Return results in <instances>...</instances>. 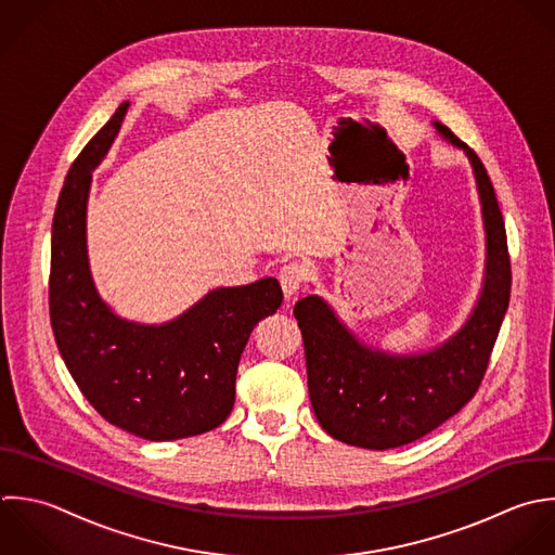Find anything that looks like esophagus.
<instances>
[{
  "mask_svg": "<svg viewBox=\"0 0 555 555\" xmlns=\"http://www.w3.org/2000/svg\"><path fill=\"white\" fill-rule=\"evenodd\" d=\"M305 279H307V268H305L302 263H298V261L285 263V266L281 268V272H279V281H281V287H283L285 298L296 296V292L302 287Z\"/></svg>",
  "mask_w": 555,
  "mask_h": 555,
  "instance_id": "esophagus-1",
  "label": "esophagus"
}]
</instances>
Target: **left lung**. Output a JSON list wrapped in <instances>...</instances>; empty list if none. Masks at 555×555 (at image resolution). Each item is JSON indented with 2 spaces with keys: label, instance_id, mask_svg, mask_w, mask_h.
Masks as SVG:
<instances>
[{
  "label": "left lung",
  "instance_id": "1",
  "mask_svg": "<svg viewBox=\"0 0 555 555\" xmlns=\"http://www.w3.org/2000/svg\"><path fill=\"white\" fill-rule=\"evenodd\" d=\"M435 127L469 157L487 231L485 283L465 326L428 352L398 357L359 341L320 296H307L294 307L313 413L333 439L365 450L413 443L476 396L511 302L506 227L487 168L446 125Z\"/></svg>",
  "mask_w": 555,
  "mask_h": 555
}]
</instances>
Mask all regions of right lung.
<instances>
[{
  "label": "right lung",
  "instance_id": "1",
  "mask_svg": "<svg viewBox=\"0 0 555 555\" xmlns=\"http://www.w3.org/2000/svg\"><path fill=\"white\" fill-rule=\"evenodd\" d=\"M127 107L120 103L64 179L51 227L49 315L57 350L94 411L140 439L175 441L229 417L244 346L259 320L276 313L283 292L272 276L220 287L159 326L122 320L99 298L86 253L90 170Z\"/></svg>",
  "mask_w": 555,
  "mask_h": 555
}]
</instances>
